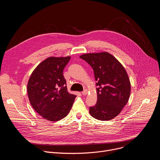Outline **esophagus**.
Here are the masks:
<instances>
[{
    "label": "esophagus",
    "instance_id": "34e87169",
    "mask_svg": "<svg viewBox=\"0 0 160 160\" xmlns=\"http://www.w3.org/2000/svg\"><path fill=\"white\" fill-rule=\"evenodd\" d=\"M87 93H88V90H84L83 92H82V95H87Z\"/></svg>",
    "mask_w": 160,
    "mask_h": 160
}]
</instances>
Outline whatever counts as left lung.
<instances>
[{
	"label": "left lung",
	"mask_w": 160,
	"mask_h": 160,
	"mask_svg": "<svg viewBox=\"0 0 160 160\" xmlns=\"http://www.w3.org/2000/svg\"><path fill=\"white\" fill-rule=\"evenodd\" d=\"M80 58L92 66L97 81V103L90 107V115L101 121L113 119L120 113L130 98L131 86L126 70L107 52L86 53Z\"/></svg>",
	"instance_id": "8db88e82"
}]
</instances>
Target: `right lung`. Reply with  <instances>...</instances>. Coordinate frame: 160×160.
Masks as SVG:
<instances>
[{
  "mask_svg": "<svg viewBox=\"0 0 160 160\" xmlns=\"http://www.w3.org/2000/svg\"><path fill=\"white\" fill-rule=\"evenodd\" d=\"M70 56L49 57L32 72L27 92L33 108L45 120L59 121L69 113L75 95L68 92L63 70Z\"/></svg>",
  "mask_w": 160,
  "mask_h": 160,
  "instance_id": "add662e5",
  "label": "right lung"
}]
</instances>
